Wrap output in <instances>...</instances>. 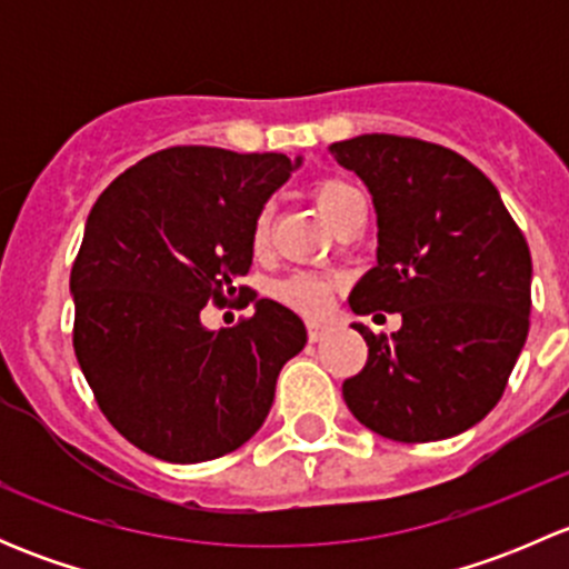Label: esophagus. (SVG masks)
I'll return each instance as SVG.
<instances>
[{
	"mask_svg": "<svg viewBox=\"0 0 569 569\" xmlns=\"http://www.w3.org/2000/svg\"><path fill=\"white\" fill-rule=\"evenodd\" d=\"M325 332H327V325H325V321H317V319L308 321V338H311L313 343L321 341V336H325Z\"/></svg>",
	"mask_w": 569,
	"mask_h": 569,
	"instance_id": "34e87169",
	"label": "esophagus"
}]
</instances>
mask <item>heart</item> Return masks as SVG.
I'll return each mask as SVG.
<instances>
[{"mask_svg": "<svg viewBox=\"0 0 569 569\" xmlns=\"http://www.w3.org/2000/svg\"><path fill=\"white\" fill-rule=\"evenodd\" d=\"M313 203L327 217L332 228L347 220L352 211L366 209V200L358 187H352L343 178H319L311 187ZM269 233H272V206H263L252 220V250L263 252L269 248ZM347 286L341 272H317V269H297L286 274L278 283H272V297L280 306L302 313V317H325L332 306V297Z\"/></svg>", "mask_w": 569, "mask_h": 569, "instance_id": "b5f03b06", "label": "heart"}]
</instances>
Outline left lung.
Returning <instances> with one entry per match:
<instances>
[{"instance_id": "1", "label": "left lung", "mask_w": 569, "mask_h": 569, "mask_svg": "<svg viewBox=\"0 0 569 569\" xmlns=\"http://www.w3.org/2000/svg\"><path fill=\"white\" fill-rule=\"evenodd\" d=\"M377 209V267L349 295L358 317L399 311L366 338L369 358L343 380L363 427L432 443L479 423L503 396L531 311V252L492 181L451 148L399 134L332 142Z\"/></svg>"}]
</instances>
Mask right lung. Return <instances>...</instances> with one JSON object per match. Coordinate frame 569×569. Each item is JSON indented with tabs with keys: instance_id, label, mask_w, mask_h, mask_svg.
Here are the masks:
<instances>
[{
	"instance_id": "right-lung-1",
	"label": "right lung",
	"mask_w": 569,
	"mask_h": 569,
	"mask_svg": "<svg viewBox=\"0 0 569 569\" xmlns=\"http://www.w3.org/2000/svg\"><path fill=\"white\" fill-rule=\"evenodd\" d=\"M291 168L283 153L173 146L123 170L90 209L71 267L73 352L107 421L157 460L206 462L248 443L306 347L295 311L237 286L252 220ZM237 290L257 313L206 331L202 306Z\"/></svg>"
}]
</instances>
